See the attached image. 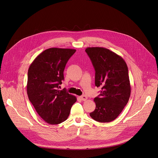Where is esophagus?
<instances>
[{
	"label": "esophagus",
	"mask_w": 158,
	"mask_h": 158,
	"mask_svg": "<svg viewBox=\"0 0 158 158\" xmlns=\"http://www.w3.org/2000/svg\"><path fill=\"white\" fill-rule=\"evenodd\" d=\"M80 98H81V99L82 101H86V100L88 99V97H87L86 95H82V96H81V97H80Z\"/></svg>",
	"instance_id": "34e87169"
}]
</instances>
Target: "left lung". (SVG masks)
Instances as JSON below:
<instances>
[{
    "label": "left lung",
    "instance_id": "1",
    "mask_svg": "<svg viewBox=\"0 0 158 158\" xmlns=\"http://www.w3.org/2000/svg\"><path fill=\"white\" fill-rule=\"evenodd\" d=\"M85 52L95 70V86L101 88L94 98L95 110L89 114L100 123L114 120L127 105L131 94L127 64L116 53L103 47H88Z\"/></svg>",
    "mask_w": 158,
    "mask_h": 158
}]
</instances>
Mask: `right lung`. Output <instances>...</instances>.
Segmentation results:
<instances>
[{
  "label": "right lung",
  "mask_w": 158,
  "mask_h": 158,
  "mask_svg": "<svg viewBox=\"0 0 158 158\" xmlns=\"http://www.w3.org/2000/svg\"><path fill=\"white\" fill-rule=\"evenodd\" d=\"M75 49L50 48L40 53L31 64L27 90L38 114L50 124L66 120L75 96L59 86L64 80L63 72Z\"/></svg>",
  "instance_id": "obj_1"
}]
</instances>
